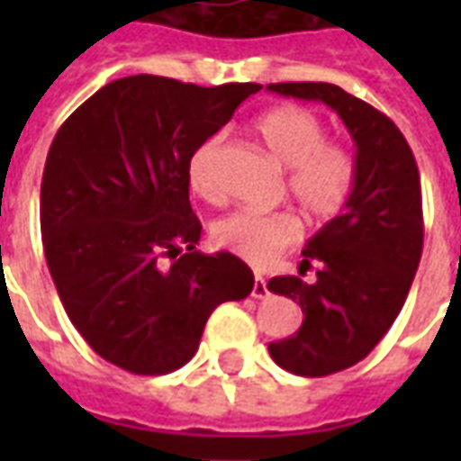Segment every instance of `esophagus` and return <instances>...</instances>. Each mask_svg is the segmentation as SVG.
<instances>
[{
  "label": "esophagus",
  "mask_w": 461,
  "mask_h": 461,
  "mask_svg": "<svg viewBox=\"0 0 461 461\" xmlns=\"http://www.w3.org/2000/svg\"><path fill=\"white\" fill-rule=\"evenodd\" d=\"M251 296H254V299H267V296H269L267 281L261 279V276H257V279H254V286H251Z\"/></svg>",
  "instance_id": "obj_1"
}]
</instances>
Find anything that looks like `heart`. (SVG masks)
Here are the masks:
<instances>
[{
  "label": "heart",
  "instance_id": "heart-1",
  "mask_svg": "<svg viewBox=\"0 0 461 461\" xmlns=\"http://www.w3.org/2000/svg\"><path fill=\"white\" fill-rule=\"evenodd\" d=\"M254 131L274 160L286 172V187L301 210L313 220L339 214L356 187V152L346 142L326 140V125L303 105H276L254 121ZM221 140L212 135L192 152L187 180L192 192L204 200L220 197L214 167ZM217 247L240 257L251 267H269L279 254L291 249L301 237L296 217L286 212L251 214L237 212L214 224Z\"/></svg>",
  "mask_w": 461,
  "mask_h": 461
}]
</instances>
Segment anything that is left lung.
Returning a JSON list of instances; mask_svg holds the SVG:
<instances>
[{
  "label": "left lung",
  "instance_id": "8db88e82",
  "mask_svg": "<svg viewBox=\"0 0 461 461\" xmlns=\"http://www.w3.org/2000/svg\"><path fill=\"white\" fill-rule=\"evenodd\" d=\"M269 91L330 105L357 148L346 210L301 251V269L316 264V281H269V291L299 301L303 311L291 339L269 343L274 363L294 375L323 377L363 360L405 303L425 240L420 172L395 122L339 86L301 81L271 84Z\"/></svg>",
  "mask_w": 461,
  "mask_h": 461
}]
</instances>
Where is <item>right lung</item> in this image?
Instances as JSON below:
<instances>
[{"label": "right lung", "instance_id": "1", "mask_svg": "<svg viewBox=\"0 0 461 461\" xmlns=\"http://www.w3.org/2000/svg\"><path fill=\"white\" fill-rule=\"evenodd\" d=\"M259 88L128 76L56 132L41 180L46 264L76 330L108 363L172 373L197 353L212 311L251 294L240 257L194 249L187 162Z\"/></svg>", "mask_w": 461, "mask_h": 461}]
</instances>
